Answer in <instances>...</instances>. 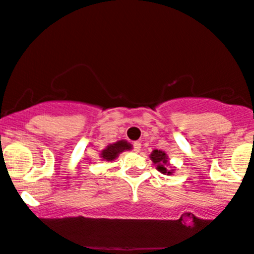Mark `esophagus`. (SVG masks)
Returning a JSON list of instances; mask_svg holds the SVG:
<instances>
[{
  "label": "esophagus",
  "instance_id": "34e87169",
  "mask_svg": "<svg viewBox=\"0 0 254 254\" xmlns=\"http://www.w3.org/2000/svg\"><path fill=\"white\" fill-rule=\"evenodd\" d=\"M141 142L139 141H136V142H133V144H132V148H133V151H139L141 150Z\"/></svg>",
  "mask_w": 254,
  "mask_h": 254
}]
</instances>
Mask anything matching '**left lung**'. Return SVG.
Here are the masks:
<instances>
[{"mask_svg":"<svg viewBox=\"0 0 254 254\" xmlns=\"http://www.w3.org/2000/svg\"><path fill=\"white\" fill-rule=\"evenodd\" d=\"M150 159L154 164L157 165L156 170H159L161 173H164V174H172V172L168 171L167 168H166L168 165V160H167V156H166L165 151L155 149L153 153L150 154Z\"/></svg>","mask_w":254,"mask_h":254,"instance_id":"left-lung-1","label":"left lung"}]
</instances>
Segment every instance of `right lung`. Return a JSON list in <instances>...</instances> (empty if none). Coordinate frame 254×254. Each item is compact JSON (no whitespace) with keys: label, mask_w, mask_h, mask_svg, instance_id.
Listing matches in <instances>:
<instances>
[{"label":"right lung","mask_w":254,"mask_h":254,"mask_svg":"<svg viewBox=\"0 0 254 254\" xmlns=\"http://www.w3.org/2000/svg\"><path fill=\"white\" fill-rule=\"evenodd\" d=\"M127 149H131V144L127 143V141H118L117 143L107 145L106 149H104L101 153V157L106 161H112L118 156L119 153Z\"/></svg>","instance_id":"obj_1"}]
</instances>
